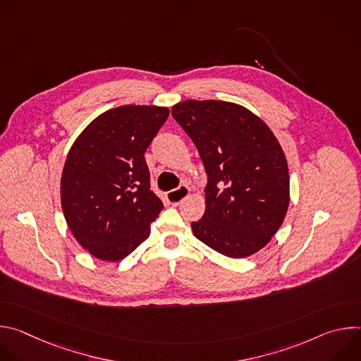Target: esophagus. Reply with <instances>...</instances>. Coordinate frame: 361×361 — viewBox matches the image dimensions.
I'll return each instance as SVG.
<instances>
[{
	"instance_id": "esophagus-1",
	"label": "esophagus",
	"mask_w": 361,
	"mask_h": 361,
	"mask_svg": "<svg viewBox=\"0 0 361 361\" xmlns=\"http://www.w3.org/2000/svg\"><path fill=\"white\" fill-rule=\"evenodd\" d=\"M190 194V188L187 185H180L178 188L176 190H171L167 192V201L171 202V204H178L181 202L187 195Z\"/></svg>"
}]
</instances>
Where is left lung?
Instances as JSON below:
<instances>
[{
	"label": "left lung",
	"mask_w": 361,
	"mask_h": 361,
	"mask_svg": "<svg viewBox=\"0 0 361 361\" xmlns=\"http://www.w3.org/2000/svg\"><path fill=\"white\" fill-rule=\"evenodd\" d=\"M171 114L195 144L209 177L205 212L191 223L192 234L231 259L262 250L290 204L288 166L279 140L235 102L185 99Z\"/></svg>",
	"instance_id": "obj_1"
}]
</instances>
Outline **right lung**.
<instances>
[{
  "label": "right lung",
  "mask_w": 361,
  "mask_h": 361,
  "mask_svg": "<svg viewBox=\"0 0 361 361\" xmlns=\"http://www.w3.org/2000/svg\"><path fill=\"white\" fill-rule=\"evenodd\" d=\"M157 106H121L94 118L71 145L61 207L75 240L95 259L120 262L149 235L163 201L149 190L144 152L169 118Z\"/></svg>",
  "instance_id": "right-lung-1"
}]
</instances>
